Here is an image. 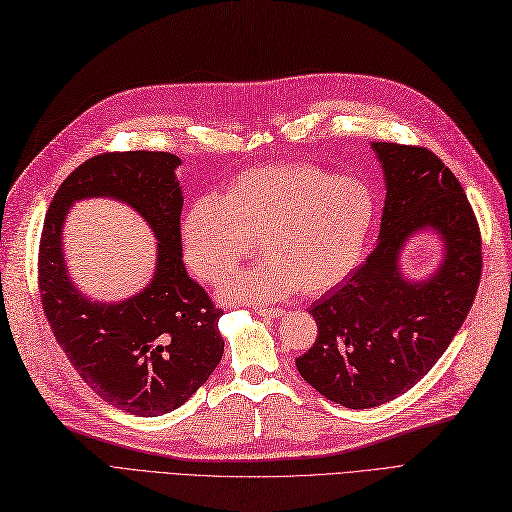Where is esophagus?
<instances>
[{
	"mask_svg": "<svg viewBox=\"0 0 512 512\" xmlns=\"http://www.w3.org/2000/svg\"><path fill=\"white\" fill-rule=\"evenodd\" d=\"M256 314L262 318H282L284 309L282 307H258Z\"/></svg>",
	"mask_w": 512,
	"mask_h": 512,
	"instance_id": "esophagus-1",
	"label": "esophagus"
}]
</instances>
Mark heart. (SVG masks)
<instances>
[{
  "label": "heart",
  "instance_id": "b5f03b06",
  "mask_svg": "<svg viewBox=\"0 0 512 512\" xmlns=\"http://www.w3.org/2000/svg\"><path fill=\"white\" fill-rule=\"evenodd\" d=\"M376 220V196L356 177L314 164L243 170L220 198L203 196L181 220L183 258L218 286L254 252L267 258L222 288L228 301H277L301 288L320 294L359 265Z\"/></svg>",
  "mask_w": 512,
  "mask_h": 512
}]
</instances>
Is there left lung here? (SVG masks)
I'll return each instance as SVG.
<instances>
[{"mask_svg": "<svg viewBox=\"0 0 512 512\" xmlns=\"http://www.w3.org/2000/svg\"><path fill=\"white\" fill-rule=\"evenodd\" d=\"M386 177L380 241L342 288L309 309L314 346L297 359L305 382L352 410L386 404L436 365L461 329L483 271V239L474 209L453 170L418 145L374 143ZM441 230L443 269L410 285L396 256L412 231Z\"/></svg>", "mask_w": 512, "mask_h": 512, "instance_id": "1", "label": "left lung"}]
</instances>
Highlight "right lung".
<instances>
[{
	"mask_svg": "<svg viewBox=\"0 0 512 512\" xmlns=\"http://www.w3.org/2000/svg\"><path fill=\"white\" fill-rule=\"evenodd\" d=\"M179 164L166 151H106L89 158L59 185L40 235L38 290L57 344L91 391L138 416L183 406L224 354L218 331L224 312L181 260ZM87 195L126 199L161 241L154 282L119 306L87 302L69 284L60 260L63 215Z\"/></svg>",
	"mask_w": 512,
	"mask_h": 512,
	"instance_id": "right-lung-1",
	"label": "right lung"
}]
</instances>
